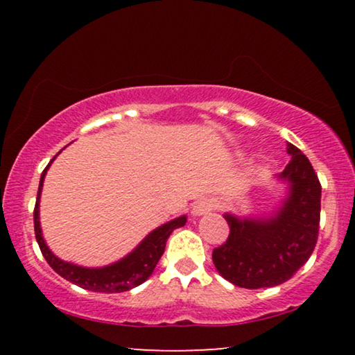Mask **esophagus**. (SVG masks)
Segmentation results:
<instances>
[{"label": "esophagus", "mask_w": 355, "mask_h": 355, "mask_svg": "<svg viewBox=\"0 0 355 355\" xmlns=\"http://www.w3.org/2000/svg\"><path fill=\"white\" fill-rule=\"evenodd\" d=\"M211 210H215V203H213L211 198H202V200H198L196 205L192 207V215L202 216L205 215V213H210Z\"/></svg>", "instance_id": "obj_1"}]
</instances>
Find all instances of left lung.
<instances>
[{
	"mask_svg": "<svg viewBox=\"0 0 355 355\" xmlns=\"http://www.w3.org/2000/svg\"><path fill=\"white\" fill-rule=\"evenodd\" d=\"M291 162L279 174L288 196L266 218H239L226 213L230 236L213 250L218 273L245 289L273 288L293 278L310 259L318 239L322 186L309 158L293 144Z\"/></svg>",
	"mask_w": 355,
	"mask_h": 355,
	"instance_id": "1",
	"label": "left lung"
}]
</instances>
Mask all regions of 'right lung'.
I'll use <instances>...</instances> for the list:
<instances>
[{"label": "right lung", "mask_w": 355, "mask_h": 355, "mask_svg": "<svg viewBox=\"0 0 355 355\" xmlns=\"http://www.w3.org/2000/svg\"><path fill=\"white\" fill-rule=\"evenodd\" d=\"M51 162L48 163V166L43 169L42 173L40 184H38L35 210H33L35 237L38 245H40L43 257H45V260L48 261V265L64 279L77 284L79 288L94 291V293H124V291L132 289L135 286L142 284L144 281H147L150 278V275L153 273L155 266H157L159 259H162L169 234H171L174 230H178V227L186 225L187 216H179L176 220L168 221L166 225H162L157 227V230H153L129 255H125L124 259L116 261V263L101 266V268H85V266L69 263V261L58 259V257L48 249L46 242L42 236L40 216H38V213H40L38 207H40V193L43 181H45L46 169L50 168Z\"/></svg>", "instance_id": "add662e5"}]
</instances>
